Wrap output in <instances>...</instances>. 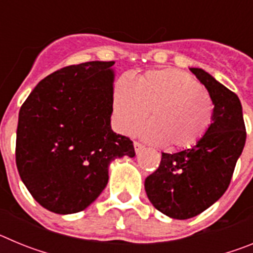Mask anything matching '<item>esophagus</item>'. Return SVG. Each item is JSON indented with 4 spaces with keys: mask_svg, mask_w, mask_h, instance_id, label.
Returning <instances> with one entry per match:
<instances>
[{
    "mask_svg": "<svg viewBox=\"0 0 253 253\" xmlns=\"http://www.w3.org/2000/svg\"><path fill=\"white\" fill-rule=\"evenodd\" d=\"M134 149H135V153H140V152L144 149V146H143L142 143L139 142H134Z\"/></svg>",
    "mask_w": 253,
    "mask_h": 253,
    "instance_id": "esophagus-1",
    "label": "esophagus"
}]
</instances>
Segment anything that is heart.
<instances>
[{
  "instance_id": "1",
  "label": "heart",
  "mask_w": 253,
  "mask_h": 253,
  "mask_svg": "<svg viewBox=\"0 0 253 253\" xmlns=\"http://www.w3.org/2000/svg\"><path fill=\"white\" fill-rule=\"evenodd\" d=\"M118 128L133 134L151 113L153 122L143 135L171 148H189L200 142L213 123L214 104L193 76L173 68L151 71L134 82L124 76L113 97Z\"/></svg>"
}]
</instances>
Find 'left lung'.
Instances as JSON below:
<instances>
[{
	"label": "left lung",
	"instance_id": "1",
	"mask_svg": "<svg viewBox=\"0 0 253 253\" xmlns=\"http://www.w3.org/2000/svg\"><path fill=\"white\" fill-rule=\"evenodd\" d=\"M190 71L213 100V123L193 148L162 153L158 169L144 182L149 202L173 219L203 213L225 193L246 143L238 96L203 69Z\"/></svg>",
	"mask_w": 253,
	"mask_h": 253
}]
</instances>
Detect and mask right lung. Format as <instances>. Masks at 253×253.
I'll list each match as a JSON object with an SVG mask.
<instances>
[{"label":"right lung","mask_w":253,"mask_h":253,"mask_svg":"<svg viewBox=\"0 0 253 253\" xmlns=\"http://www.w3.org/2000/svg\"><path fill=\"white\" fill-rule=\"evenodd\" d=\"M114 62H86L46 76L19 113L16 166L49 211L86 209L106 187L109 165L134 157L133 142L111 130Z\"/></svg>","instance_id":"add662e5"}]
</instances>
